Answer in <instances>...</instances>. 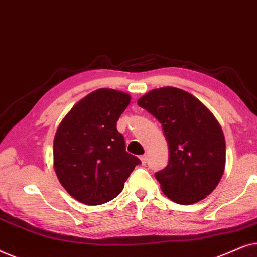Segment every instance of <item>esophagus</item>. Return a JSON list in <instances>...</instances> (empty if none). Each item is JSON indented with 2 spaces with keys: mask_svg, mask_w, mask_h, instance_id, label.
I'll return each mask as SVG.
<instances>
[{
  "mask_svg": "<svg viewBox=\"0 0 257 257\" xmlns=\"http://www.w3.org/2000/svg\"><path fill=\"white\" fill-rule=\"evenodd\" d=\"M140 161H142V164H143V165H145V164H146V161H147V157L145 156V154H144V156L140 157Z\"/></svg>",
  "mask_w": 257,
  "mask_h": 257,
  "instance_id": "1",
  "label": "esophagus"
}]
</instances>
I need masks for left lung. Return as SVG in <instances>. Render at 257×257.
Masks as SVG:
<instances>
[{"instance_id":"left-lung-1","label":"left lung","mask_w":257,"mask_h":257,"mask_svg":"<svg viewBox=\"0 0 257 257\" xmlns=\"http://www.w3.org/2000/svg\"><path fill=\"white\" fill-rule=\"evenodd\" d=\"M138 105L163 126L170 159L156 178L164 194L179 205H192L212 193L222 178L226 142L212 112L177 87L150 91Z\"/></svg>"}]
</instances>
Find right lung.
<instances>
[{
    "instance_id": "right-lung-1",
    "label": "right lung",
    "mask_w": 257,
    "mask_h": 257,
    "mask_svg": "<svg viewBox=\"0 0 257 257\" xmlns=\"http://www.w3.org/2000/svg\"><path fill=\"white\" fill-rule=\"evenodd\" d=\"M131 101L121 91L99 89L73 106L54 139V167L65 191L85 205L111 201L140 164L126 152L117 121Z\"/></svg>"
}]
</instances>
